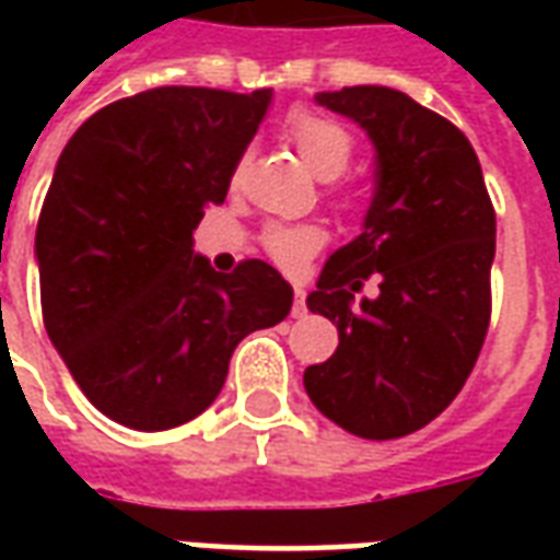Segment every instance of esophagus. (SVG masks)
<instances>
[{
  "label": "esophagus",
  "mask_w": 560,
  "mask_h": 560,
  "mask_svg": "<svg viewBox=\"0 0 560 560\" xmlns=\"http://www.w3.org/2000/svg\"><path fill=\"white\" fill-rule=\"evenodd\" d=\"M293 296H296V300H293V312H291V315L293 317H305V291H303V288H300V284L293 288Z\"/></svg>",
  "instance_id": "obj_1"
}]
</instances>
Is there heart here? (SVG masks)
I'll list each match as a JSON object with an SVG mask.
<instances>
[{
  "instance_id": "heart-1",
  "label": "heart",
  "mask_w": 560,
  "mask_h": 560,
  "mask_svg": "<svg viewBox=\"0 0 560 560\" xmlns=\"http://www.w3.org/2000/svg\"><path fill=\"white\" fill-rule=\"evenodd\" d=\"M288 138L317 179H336L351 164V135L327 116L305 114V110L293 114L288 122ZM264 245L281 267L296 269L324 245V231L312 224H272L264 233Z\"/></svg>"
}]
</instances>
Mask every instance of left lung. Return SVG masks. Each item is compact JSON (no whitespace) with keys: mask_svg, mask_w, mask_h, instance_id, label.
Listing matches in <instances>:
<instances>
[{"mask_svg":"<svg viewBox=\"0 0 560 560\" xmlns=\"http://www.w3.org/2000/svg\"><path fill=\"white\" fill-rule=\"evenodd\" d=\"M375 147V195L363 231L336 248L308 293L339 348L308 365L305 393L345 432L389 441L456 399L492 315L494 209L480 161L444 116L389 86L317 92ZM377 275L375 301H353Z\"/></svg>","mask_w":560,"mask_h":560,"instance_id":"8db88e82","label":"left lung"}]
</instances>
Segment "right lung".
<instances>
[{"label": "right lung", "mask_w": 560, "mask_h": 560, "mask_svg": "<svg viewBox=\"0 0 560 560\" xmlns=\"http://www.w3.org/2000/svg\"><path fill=\"white\" fill-rule=\"evenodd\" d=\"M272 90L161 86L102 107L56 161L35 231L47 336L114 422L164 432L224 387L233 348L288 317L264 260L221 276L195 228L221 203Z\"/></svg>", "instance_id": "right-lung-1"}]
</instances>
